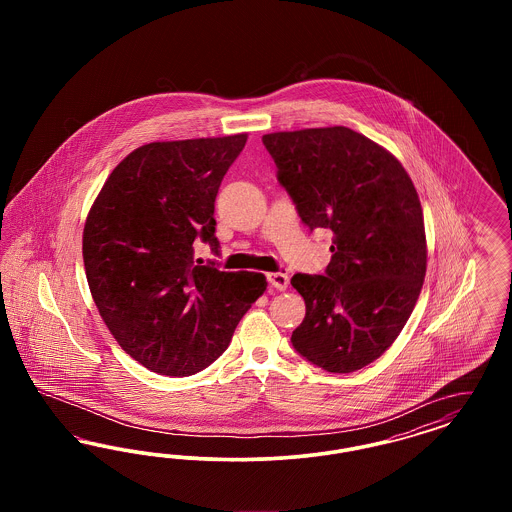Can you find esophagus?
I'll list each match as a JSON object with an SVG mask.
<instances>
[{"instance_id": "obj_1", "label": "esophagus", "mask_w": 512, "mask_h": 512, "mask_svg": "<svg viewBox=\"0 0 512 512\" xmlns=\"http://www.w3.org/2000/svg\"><path fill=\"white\" fill-rule=\"evenodd\" d=\"M268 282H270V286H272V288H276V290L284 292V290H288V286H290V276H288V272H286V270L270 272V274H268Z\"/></svg>"}]
</instances>
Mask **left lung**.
<instances>
[{"mask_svg": "<svg viewBox=\"0 0 512 512\" xmlns=\"http://www.w3.org/2000/svg\"><path fill=\"white\" fill-rule=\"evenodd\" d=\"M263 144L301 220L332 232L324 274L292 278L305 299L293 347L328 372H355L399 336L424 284L413 180L388 149L345 126L272 132Z\"/></svg>", "mask_w": 512, "mask_h": 512, "instance_id": "left-lung-1", "label": "left lung"}]
</instances>
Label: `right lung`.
Here are the masks:
<instances>
[{
  "label": "right lung",
  "mask_w": 512,
  "mask_h": 512,
  "mask_svg": "<svg viewBox=\"0 0 512 512\" xmlns=\"http://www.w3.org/2000/svg\"><path fill=\"white\" fill-rule=\"evenodd\" d=\"M247 134L151 142L105 180L82 234L92 297L113 338L140 365L190 376L217 361L251 305L261 272H224L194 259L211 245L220 182Z\"/></svg>",
  "instance_id": "right-lung-1"
}]
</instances>
